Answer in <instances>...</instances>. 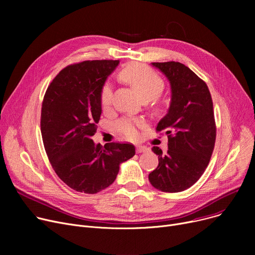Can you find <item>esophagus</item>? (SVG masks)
<instances>
[{"label": "esophagus", "instance_id": "obj_1", "mask_svg": "<svg viewBox=\"0 0 255 255\" xmlns=\"http://www.w3.org/2000/svg\"><path fill=\"white\" fill-rule=\"evenodd\" d=\"M149 151V148H146L145 145H136V153H143Z\"/></svg>", "mask_w": 255, "mask_h": 255}]
</instances>
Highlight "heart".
Segmentation results:
<instances>
[{"label": "heart", "instance_id": "heart-1", "mask_svg": "<svg viewBox=\"0 0 255 255\" xmlns=\"http://www.w3.org/2000/svg\"><path fill=\"white\" fill-rule=\"evenodd\" d=\"M119 77L134 89L143 101L152 100L157 112L162 111L165 103L163 101H160L158 96L164 89V82L161 76L151 69L150 67L138 63H132L124 67L120 71ZM113 87L110 83H106L102 87L100 94L102 109L104 111L110 110L113 104ZM143 126L144 122L141 119L124 118L119 121L116 128L120 134L124 137L128 139H136L138 137L137 128H141Z\"/></svg>", "mask_w": 255, "mask_h": 255}]
</instances>
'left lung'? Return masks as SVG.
Instances as JSON below:
<instances>
[{"instance_id": "8db88e82", "label": "left lung", "mask_w": 255, "mask_h": 255, "mask_svg": "<svg viewBox=\"0 0 255 255\" xmlns=\"http://www.w3.org/2000/svg\"><path fill=\"white\" fill-rule=\"evenodd\" d=\"M169 80L170 105L156 130L168 137L165 155L153 146L159 164L149 175L156 189L181 192L188 189L206 170L216 140V124L209 88L202 78L179 62L152 63Z\"/></svg>"}]
</instances>
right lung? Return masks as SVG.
<instances>
[{
  "label": "right lung",
  "instance_id": "add662e5",
  "mask_svg": "<svg viewBox=\"0 0 255 255\" xmlns=\"http://www.w3.org/2000/svg\"><path fill=\"white\" fill-rule=\"evenodd\" d=\"M119 60L85 61L65 67L48 86L41 109V134L50 164L75 191L97 193L112 185L120 164L135 155L131 143L95 144L100 94Z\"/></svg>",
  "mask_w": 255,
  "mask_h": 255
}]
</instances>
